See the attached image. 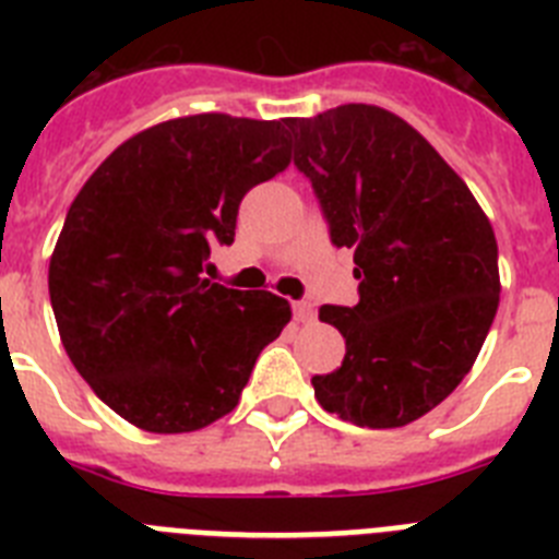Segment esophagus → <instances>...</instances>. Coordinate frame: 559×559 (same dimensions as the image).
Masks as SVG:
<instances>
[{
	"instance_id": "esophagus-1",
	"label": "esophagus",
	"mask_w": 559,
	"mask_h": 559,
	"mask_svg": "<svg viewBox=\"0 0 559 559\" xmlns=\"http://www.w3.org/2000/svg\"><path fill=\"white\" fill-rule=\"evenodd\" d=\"M294 319L296 322H313L316 308L310 302H294Z\"/></svg>"
}]
</instances>
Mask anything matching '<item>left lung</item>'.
<instances>
[{
  "instance_id": "obj_1",
  "label": "left lung",
  "mask_w": 559,
  "mask_h": 559,
  "mask_svg": "<svg viewBox=\"0 0 559 559\" xmlns=\"http://www.w3.org/2000/svg\"><path fill=\"white\" fill-rule=\"evenodd\" d=\"M285 128L360 280L355 308L319 310L347 355L316 374V400L360 428L408 426L462 383L490 333L496 231L459 173L386 108L347 103Z\"/></svg>"
}]
</instances>
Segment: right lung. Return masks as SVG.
Listing matches in <instances>:
<instances>
[{"mask_svg": "<svg viewBox=\"0 0 559 559\" xmlns=\"http://www.w3.org/2000/svg\"><path fill=\"white\" fill-rule=\"evenodd\" d=\"M288 165L285 122L192 114L133 133L75 195L49 302L69 360L131 426L190 433L226 417L290 322L283 296L201 276L246 192Z\"/></svg>", "mask_w": 559, "mask_h": 559, "instance_id": "right-lung-1", "label": "right lung"}]
</instances>
